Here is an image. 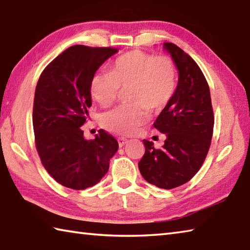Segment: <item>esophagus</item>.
<instances>
[{
    "label": "esophagus",
    "mask_w": 250,
    "mask_h": 250,
    "mask_svg": "<svg viewBox=\"0 0 250 250\" xmlns=\"http://www.w3.org/2000/svg\"><path fill=\"white\" fill-rule=\"evenodd\" d=\"M126 142H128V140L125 139V138H118V144L120 147H122L125 144H126Z\"/></svg>",
    "instance_id": "esophagus-1"
}]
</instances>
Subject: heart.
I'll use <instances>...</instances> for the list:
<instances>
[{"instance_id": "obj_1", "label": "heart", "mask_w": 250, "mask_h": 250, "mask_svg": "<svg viewBox=\"0 0 250 250\" xmlns=\"http://www.w3.org/2000/svg\"><path fill=\"white\" fill-rule=\"evenodd\" d=\"M177 86L178 68L172 58L134 50L116 58L109 72L95 73L90 92L106 108L119 99L121 91L128 90L125 99L129 104L105 112L101 124L112 133L131 135L147 120V110L159 112L169 105Z\"/></svg>"}]
</instances>
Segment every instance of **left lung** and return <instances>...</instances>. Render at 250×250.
<instances>
[{"mask_svg":"<svg viewBox=\"0 0 250 250\" xmlns=\"http://www.w3.org/2000/svg\"><path fill=\"white\" fill-rule=\"evenodd\" d=\"M179 69L173 99L154 126L167 139L161 148L144 140L145 154L139 169L148 183L171 189L185 184L202 168L211 144L214 116L210 90L203 71L188 54L165 42Z\"/></svg>","mask_w":250,"mask_h":250,"instance_id":"left-lung-1","label":"left lung"}]
</instances>
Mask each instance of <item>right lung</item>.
<instances>
[{"label":"right lung","instance_id":"add662e5","mask_svg":"<svg viewBox=\"0 0 250 250\" xmlns=\"http://www.w3.org/2000/svg\"><path fill=\"white\" fill-rule=\"evenodd\" d=\"M116 47L73 45L44 68L33 101L34 143L43 167L63 187L85 189L100 182L118 149L105 130L83 138L81 126L92 106L90 82Z\"/></svg>","mask_w":250,"mask_h":250}]
</instances>
